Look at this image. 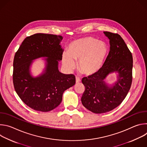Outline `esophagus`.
Returning <instances> with one entry per match:
<instances>
[{"label":"esophagus","instance_id":"esophagus-1","mask_svg":"<svg viewBox=\"0 0 147 147\" xmlns=\"http://www.w3.org/2000/svg\"><path fill=\"white\" fill-rule=\"evenodd\" d=\"M81 82L80 78L79 77H76V82L77 84V83H79V82Z\"/></svg>","mask_w":147,"mask_h":147}]
</instances>
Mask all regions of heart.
Returning a JSON list of instances; mask_svg holds the SVG:
<instances>
[{
  "mask_svg": "<svg viewBox=\"0 0 147 147\" xmlns=\"http://www.w3.org/2000/svg\"><path fill=\"white\" fill-rule=\"evenodd\" d=\"M108 54L107 45L92 37L73 41L69 52H64L62 63L68 71H72L78 61V69L84 74L92 76L102 68Z\"/></svg>",
  "mask_w": 147,
  "mask_h": 147,
  "instance_id": "b5f03b06",
  "label": "heart"
}]
</instances>
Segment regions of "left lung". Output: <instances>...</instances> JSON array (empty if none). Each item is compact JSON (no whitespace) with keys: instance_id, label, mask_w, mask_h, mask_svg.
Listing matches in <instances>:
<instances>
[{"instance_id":"obj_1","label":"left lung","mask_w":147,"mask_h":147,"mask_svg":"<svg viewBox=\"0 0 147 147\" xmlns=\"http://www.w3.org/2000/svg\"><path fill=\"white\" fill-rule=\"evenodd\" d=\"M109 39L110 51L101 70L94 75L84 77L85 91L81 97L83 106L95 113L109 112L123 102L132 82L133 56L127 45L117 34L104 31ZM112 73L117 80L112 84L106 81Z\"/></svg>"}]
</instances>
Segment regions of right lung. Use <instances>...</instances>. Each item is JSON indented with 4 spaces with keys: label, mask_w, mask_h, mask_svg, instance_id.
<instances>
[{
    "label": "right lung",
    "mask_w": 147,
    "mask_h": 147,
    "mask_svg": "<svg viewBox=\"0 0 147 147\" xmlns=\"http://www.w3.org/2000/svg\"><path fill=\"white\" fill-rule=\"evenodd\" d=\"M60 35L38 33L27 37L15 54L13 80L20 99L31 109L49 112L58 107L64 91L73 86L76 77L59 71V61L63 49ZM43 57L45 67L34 77L30 70L33 60Z\"/></svg>",
    "instance_id": "1"
}]
</instances>
